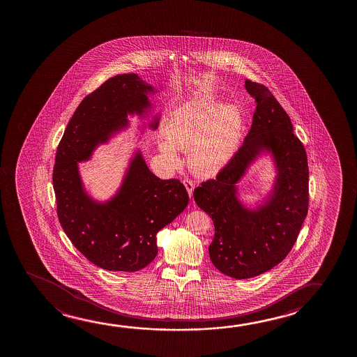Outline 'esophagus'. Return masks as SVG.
<instances>
[{
    "mask_svg": "<svg viewBox=\"0 0 357 357\" xmlns=\"http://www.w3.org/2000/svg\"><path fill=\"white\" fill-rule=\"evenodd\" d=\"M183 184L185 186L188 194H189V196L191 197V196H192V191H194V183L189 181V179H183Z\"/></svg>",
    "mask_w": 357,
    "mask_h": 357,
    "instance_id": "1",
    "label": "esophagus"
}]
</instances>
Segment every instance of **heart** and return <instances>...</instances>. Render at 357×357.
<instances>
[{
	"mask_svg": "<svg viewBox=\"0 0 357 357\" xmlns=\"http://www.w3.org/2000/svg\"><path fill=\"white\" fill-rule=\"evenodd\" d=\"M243 116L235 105L218 107L215 101H194L172 113L165 128L167 142L160 150L172 165L176 150L188 151V163L197 176H213L230 161L239 145Z\"/></svg>",
	"mask_w": 357,
	"mask_h": 357,
	"instance_id": "1",
	"label": "heart"
}]
</instances>
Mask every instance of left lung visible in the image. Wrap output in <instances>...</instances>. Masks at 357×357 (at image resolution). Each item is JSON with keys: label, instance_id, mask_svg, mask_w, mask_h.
<instances>
[{"label": "left lung", "instance_id": "1", "mask_svg": "<svg viewBox=\"0 0 357 357\" xmlns=\"http://www.w3.org/2000/svg\"><path fill=\"white\" fill-rule=\"evenodd\" d=\"M245 88L256 101L249 134L215 179L194 190V200L215 225L211 261L235 279L252 278L280 264L293 249L308 210L307 156L288 113L262 84L246 79ZM264 151L274 156L276 183L264 205L249 211L237 199L234 184Z\"/></svg>", "mask_w": 357, "mask_h": 357}]
</instances>
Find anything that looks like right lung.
Instances as JSON below:
<instances>
[{
  "mask_svg": "<svg viewBox=\"0 0 357 357\" xmlns=\"http://www.w3.org/2000/svg\"><path fill=\"white\" fill-rule=\"evenodd\" d=\"M153 88L137 74H119L89 93L75 109L59 142L54 167L57 215L72 244L107 271L137 272L156 257V235L184 211L189 195L179 179L162 181L142 152L132 157L122 185L107 202L86 194L78 163L128 126V114L151 105ZM158 119L151 123L156 129Z\"/></svg>",
  "mask_w": 357,
  "mask_h": 357,
  "instance_id": "add662e5",
  "label": "right lung"
}]
</instances>
